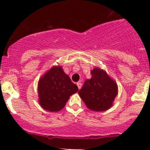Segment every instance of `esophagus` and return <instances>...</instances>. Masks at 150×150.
<instances>
[{"mask_svg":"<svg viewBox=\"0 0 150 150\" xmlns=\"http://www.w3.org/2000/svg\"><path fill=\"white\" fill-rule=\"evenodd\" d=\"M77 87H78L79 89H81V87H82V83H80V82H77Z\"/></svg>","mask_w":150,"mask_h":150,"instance_id":"34e87169","label":"esophagus"}]
</instances>
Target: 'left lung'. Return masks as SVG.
I'll list each match as a JSON object with an SVG mask.
<instances>
[{
    "instance_id": "8db88e82",
    "label": "left lung",
    "mask_w": 150,
    "mask_h": 150,
    "mask_svg": "<svg viewBox=\"0 0 150 150\" xmlns=\"http://www.w3.org/2000/svg\"><path fill=\"white\" fill-rule=\"evenodd\" d=\"M91 74L92 77L85 81L79 94L90 110L106 111L112 106L118 93V87L106 72L99 68H94Z\"/></svg>"
}]
</instances>
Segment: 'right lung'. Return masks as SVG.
<instances>
[{
  "label": "right lung",
  "mask_w": 150,
  "mask_h": 150,
  "mask_svg": "<svg viewBox=\"0 0 150 150\" xmlns=\"http://www.w3.org/2000/svg\"><path fill=\"white\" fill-rule=\"evenodd\" d=\"M77 91V86L61 67H53L39 81V104L47 111L57 112L64 108L69 97Z\"/></svg>",
  "instance_id": "1"
}]
</instances>
